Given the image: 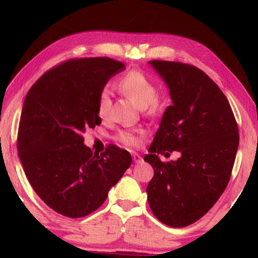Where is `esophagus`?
I'll use <instances>...</instances> for the list:
<instances>
[{"mask_svg": "<svg viewBox=\"0 0 258 258\" xmlns=\"http://www.w3.org/2000/svg\"><path fill=\"white\" fill-rule=\"evenodd\" d=\"M133 160H134L135 163H141L142 161H143V158H142L141 155H139V154H136V153H134V154H133Z\"/></svg>", "mask_w": 258, "mask_h": 258, "instance_id": "obj_1", "label": "esophagus"}]
</instances>
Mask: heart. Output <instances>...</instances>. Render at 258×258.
Wrapping results in <instances>:
<instances>
[{
  "instance_id": "heart-1",
  "label": "heart",
  "mask_w": 258,
  "mask_h": 258,
  "mask_svg": "<svg viewBox=\"0 0 258 258\" xmlns=\"http://www.w3.org/2000/svg\"><path fill=\"white\" fill-rule=\"evenodd\" d=\"M118 87L123 93L138 103L141 108H149L151 113H158L163 108V102L157 97V87L150 76L140 70H131L118 82ZM96 109L98 116L103 119L112 113V93L108 87H104L98 93ZM143 131L140 128L122 130L115 136L119 143L125 146H138Z\"/></svg>"
}]
</instances>
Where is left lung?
<instances>
[{
	"label": "left lung",
	"mask_w": 258,
	"mask_h": 258,
	"mask_svg": "<svg viewBox=\"0 0 258 258\" xmlns=\"http://www.w3.org/2000/svg\"><path fill=\"white\" fill-rule=\"evenodd\" d=\"M149 63L167 84L173 104L144 157L154 168L147 201L158 221L185 227L204 216L225 190L236 157L238 126L226 96L202 70L161 59ZM166 150H177L181 157L162 162L158 154Z\"/></svg>",
	"instance_id": "obj_1"
}]
</instances>
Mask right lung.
Returning a JSON list of instances; mask_svg holds the SVG:
<instances>
[{
    "label": "right lung",
    "instance_id": "right-lung-1",
    "mask_svg": "<svg viewBox=\"0 0 258 258\" xmlns=\"http://www.w3.org/2000/svg\"><path fill=\"white\" fill-rule=\"evenodd\" d=\"M124 69L109 57L72 58L48 70L25 96L19 157L35 193L61 215L80 218L96 211L132 164L127 151L109 145L93 153L83 138L101 124L98 93Z\"/></svg>",
    "mask_w": 258,
    "mask_h": 258
}]
</instances>
